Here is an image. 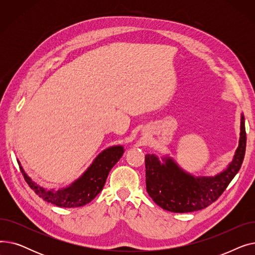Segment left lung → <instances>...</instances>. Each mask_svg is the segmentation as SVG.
<instances>
[{"label":"left lung","mask_w":255,"mask_h":255,"mask_svg":"<svg viewBox=\"0 0 255 255\" xmlns=\"http://www.w3.org/2000/svg\"><path fill=\"white\" fill-rule=\"evenodd\" d=\"M246 151L244 116H241L239 146L233 162L220 175L210 178H194L181 170L169 158L160 163L154 155H145V186L154 202L173 213L203 210L224 192L243 163Z\"/></svg>","instance_id":"8db88e82"}]
</instances>
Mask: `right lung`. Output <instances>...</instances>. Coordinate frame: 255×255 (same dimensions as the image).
<instances>
[{
    "label": "right lung",
    "mask_w": 255,
    "mask_h": 255,
    "mask_svg": "<svg viewBox=\"0 0 255 255\" xmlns=\"http://www.w3.org/2000/svg\"><path fill=\"white\" fill-rule=\"evenodd\" d=\"M124 149L120 145L104 150L94 160L82 178H79L70 187L58 191L46 190L38 186L28 177L21 166L19 168L26 184L39 197L58 207L75 208L89 204L100 193L111 169L122 157Z\"/></svg>",
    "instance_id": "add662e5"
}]
</instances>
